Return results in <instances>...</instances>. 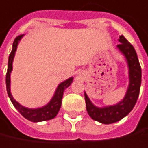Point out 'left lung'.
Returning a JSON list of instances; mask_svg holds the SVG:
<instances>
[{"label": "left lung", "instance_id": "1", "mask_svg": "<svg viewBox=\"0 0 148 148\" xmlns=\"http://www.w3.org/2000/svg\"><path fill=\"white\" fill-rule=\"evenodd\" d=\"M119 42L120 44L117 47L124 56L128 66L129 85L124 97L114 105L97 106L84 92L86 109L88 115L92 119L104 124H110L121 120L132 111L137 101L141 83V68L134 47L123 36H119Z\"/></svg>", "mask_w": 148, "mask_h": 148}]
</instances>
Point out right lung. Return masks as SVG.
I'll return each mask as SVG.
<instances>
[{
    "label": "right lung",
    "instance_id": "obj_1",
    "mask_svg": "<svg viewBox=\"0 0 148 148\" xmlns=\"http://www.w3.org/2000/svg\"><path fill=\"white\" fill-rule=\"evenodd\" d=\"M24 36L25 35H21V36H18L15 38L13 44H12V52H11L9 58H8V72H7V76H6V85H7L8 95L9 96L12 105L15 106V108L26 119L31 121V122H34V123L50 120V119H54L57 116V114H58V112L61 107L62 98H63L65 89L67 88L73 82V77H69L68 79L63 81L62 83H60L58 85L53 97L51 98V100L48 101V103H47L46 105H44L41 107L29 108V107L24 106L21 104H19L12 97V95L11 93V73L12 71V63H13L15 53L17 51L19 42L21 41V39L23 38Z\"/></svg>",
    "mask_w": 148,
    "mask_h": 148
}]
</instances>
